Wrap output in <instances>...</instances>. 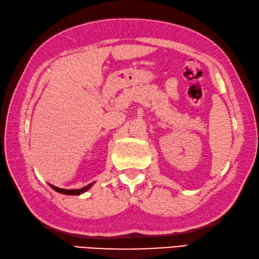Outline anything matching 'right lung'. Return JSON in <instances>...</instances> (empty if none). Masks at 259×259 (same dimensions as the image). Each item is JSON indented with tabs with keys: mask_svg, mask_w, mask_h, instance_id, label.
<instances>
[{
	"mask_svg": "<svg viewBox=\"0 0 259 259\" xmlns=\"http://www.w3.org/2000/svg\"><path fill=\"white\" fill-rule=\"evenodd\" d=\"M93 185H94V182H93V183H91V185H88V186H86V187L81 188V189H62V188H58V187H55V186H53V185H50V186H51L52 189H54L55 191L60 192V194H63V195H72V196H79V195L83 194V192H86L88 189H91Z\"/></svg>",
	"mask_w": 259,
	"mask_h": 259,
	"instance_id": "add662e5",
	"label": "right lung"
}]
</instances>
